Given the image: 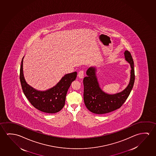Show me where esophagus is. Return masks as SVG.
Returning a JSON list of instances; mask_svg holds the SVG:
<instances>
[{
    "label": "esophagus",
    "mask_w": 156,
    "mask_h": 156,
    "mask_svg": "<svg viewBox=\"0 0 156 156\" xmlns=\"http://www.w3.org/2000/svg\"><path fill=\"white\" fill-rule=\"evenodd\" d=\"M84 70H80L79 72H78V77L80 78H83L84 77Z\"/></svg>",
    "instance_id": "34e87169"
}]
</instances>
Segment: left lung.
I'll list each match as a JSON object with an SVG mask.
<instances>
[{"instance_id": "1", "label": "left lung", "mask_w": 156, "mask_h": 156, "mask_svg": "<svg viewBox=\"0 0 156 156\" xmlns=\"http://www.w3.org/2000/svg\"><path fill=\"white\" fill-rule=\"evenodd\" d=\"M125 60L129 62L131 70L129 84L121 92L109 94L101 90L99 87L96 69L91 67L87 70V77L83 79L84 101L87 108L91 112L101 115L110 112L120 108L127 99L134 85V62L129 51L124 52Z\"/></svg>"}]
</instances>
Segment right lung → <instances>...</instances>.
Returning a JSON list of instances; mask_svg holds the SVG:
<instances>
[{"label":"right lung","mask_w":156,"mask_h":156,"mask_svg":"<svg viewBox=\"0 0 156 156\" xmlns=\"http://www.w3.org/2000/svg\"><path fill=\"white\" fill-rule=\"evenodd\" d=\"M23 58L20 69V80L22 90L30 103L43 112L55 113L60 111L65 105L68 89L77 77V72L65 74L58 84L45 91L36 90L27 84L23 70Z\"/></svg>","instance_id":"right-lung-1"}]
</instances>
